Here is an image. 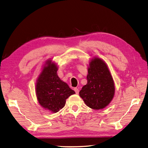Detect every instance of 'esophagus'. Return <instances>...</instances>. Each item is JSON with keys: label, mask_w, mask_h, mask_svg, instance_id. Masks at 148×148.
<instances>
[{"label": "esophagus", "mask_w": 148, "mask_h": 148, "mask_svg": "<svg viewBox=\"0 0 148 148\" xmlns=\"http://www.w3.org/2000/svg\"><path fill=\"white\" fill-rule=\"evenodd\" d=\"M74 90L75 91V94H79V90L77 88H76V87H75V88H74Z\"/></svg>", "instance_id": "1"}]
</instances>
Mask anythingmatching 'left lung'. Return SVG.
Listing matches in <instances>:
<instances>
[{"mask_svg": "<svg viewBox=\"0 0 148 148\" xmlns=\"http://www.w3.org/2000/svg\"><path fill=\"white\" fill-rule=\"evenodd\" d=\"M87 83L79 92L87 106L94 110L106 107L115 94V84L108 66L102 60L94 58L89 62Z\"/></svg>", "mask_w": 148, "mask_h": 148, "instance_id": "8db88e82", "label": "left lung"}]
</instances>
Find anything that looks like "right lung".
<instances>
[{
  "instance_id": "obj_1",
  "label": "right lung",
  "mask_w": 148,
  "mask_h": 148,
  "mask_svg": "<svg viewBox=\"0 0 148 148\" xmlns=\"http://www.w3.org/2000/svg\"><path fill=\"white\" fill-rule=\"evenodd\" d=\"M58 66L51 60L46 61L36 84V95L41 106L56 113L64 107L66 100L75 92L57 74Z\"/></svg>"
}]
</instances>
